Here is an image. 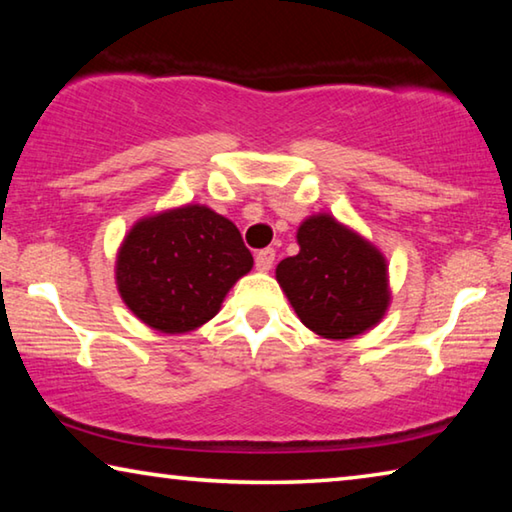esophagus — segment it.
Listing matches in <instances>:
<instances>
[{"mask_svg": "<svg viewBox=\"0 0 512 512\" xmlns=\"http://www.w3.org/2000/svg\"><path fill=\"white\" fill-rule=\"evenodd\" d=\"M273 262H275V250L273 248H264L255 255V266H257V271H262V273L271 271Z\"/></svg>", "mask_w": 512, "mask_h": 512, "instance_id": "obj_1", "label": "esophagus"}]
</instances>
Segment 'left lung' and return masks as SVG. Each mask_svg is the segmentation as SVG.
Here are the masks:
<instances>
[{"label": "left lung", "instance_id": "8db88e82", "mask_svg": "<svg viewBox=\"0 0 512 512\" xmlns=\"http://www.w3.org/2000/svg\"><path fill=\"white\" fill-rule=\"evenodd\" d=\"M298 255L282 259L275 277L302 325L323 339H352L384 318L391 291L384 255L329 214L298 228Z\"/></svg>", "mask_w": 512, "mask_h": 512}]
</instances>
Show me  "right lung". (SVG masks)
I'll return each instance as SVG.
<instances>
[{
    "label": "right lung",
    "instance_id": "add662e5",
    "mask_svg": "<svg viewBox=\"0 0 512 512\" xmlns=\"http://www.w3.org/2000/svg\"><path fill=\"white\" fill-rule=\"evenodd\" d=\"M253 268L237 225L205 205L137 221L119 246L115 280L133 314L162 334H185L219 314Z\"/></svg>",
    "mask_w": 512,
    "mask_h": 512
}]
</instances>
